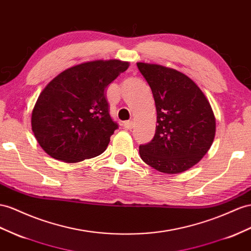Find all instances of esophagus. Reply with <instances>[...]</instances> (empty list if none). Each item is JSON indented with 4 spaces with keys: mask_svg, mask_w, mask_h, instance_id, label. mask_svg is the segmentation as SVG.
<instances>
[{
    "mask_svg": "<svg viewBox=\"0 0 251 251\" xmlns=\"http://www.w3.org/2000/svg\"><path fill=\"white\" fill-rule=\"evenodd\" d=\"M123 126H124L125 129H132L133 126H134V123L132 121H126V122H124Z\"/></svg>",
    "mask_w": 251,
    "mask_h": 251,
    "instance_id": "1",
    "label": "esophagus"
}]
</instances>
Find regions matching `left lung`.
<instances>
[{"label": "left lung", "mask_w": 251, "mask_h": 251, "mask_svg": "<svg viewBox=\"0 0 251 251\" xmlns=\"http://www.w3.org/2000/svg\"><path fill=\"white\" fill-rule=\"evenodd\" d=\"M151 89L157 110L155 137L140 146L143 161L165 174H179L197 164L215 137V117L194 80L160 64L138 62Z\"/></svg>", "instance_id": "8db88e82"}]
</instances>
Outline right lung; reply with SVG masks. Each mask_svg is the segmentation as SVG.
I'll list each match as a JSON object with an SVG mask.
<instances>
[{
  "label": "right lung",
  "instance_id": "obj_1",
  "mask_svg": "<svg viewBox=\"0 0 251 251\" xmlns=\"http://www.w3.org/2000/svg\"><path fill=\"white\" fill-rule=\"evenodd\" d=\"M129 67L118 59L87 61L62 71L38 96L31 130L49 156L77 163L100 155L118 125L105 89Z\"/></svg>",
  "mask_w": 251,
  "mask_h": 251
}]
</instances>
